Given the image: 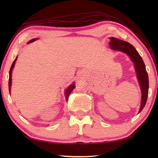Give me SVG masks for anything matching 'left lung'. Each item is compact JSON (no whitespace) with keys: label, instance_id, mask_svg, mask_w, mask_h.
<instances>
[{"label":"left lung","instance_id":"8db88e82","mask_svg":"<svg viewBox=\"0 0 158 158\" xmlns=\"http://www.w3.org/2000/svg\"><path fill=\"white\" fill-rule=\"evenodd\" d=\"M110 42L109 45L111 49L114 51H119L125 53L129 56L130 60L134 63V66L138 79L140 89H141V102L139 110V113L141 112L147 102L149 92V77L147 73L145 65L144 64L141 56L136 51L132 45L126 41H122L115 37H110Z\"/></svg>","mask_w":158,"mask_h":158}]
</instances>
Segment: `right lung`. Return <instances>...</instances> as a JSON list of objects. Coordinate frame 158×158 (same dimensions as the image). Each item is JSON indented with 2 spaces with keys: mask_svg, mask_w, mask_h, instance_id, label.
I'll return each mask as SVG.
<instances>
[{
  "mask_svg": "<svg viewBox=\"0 0 158 158\" xmlns=\"http://www.w3.org/2000/svg\"><path fill=\"white\" fill-rule=\"evenodd\" d=\"M36 40H37V39H31V41H29L28 42V44H29V43H32L35 41ZM17 59H18V56L16 57V58L15 59L14 61H13V62L12 63V65L11 66V69H10V70H9V93L10 92H11V84H12V79H11V77H12V70L13 69V68H14V66H15V62ZM75 88V83H73L71 85H70L68 88H66V89L65 90V92H64V95H65V98H66V101H68V98H69V96L70 93H71V92L73 90V89Z\"/></svg>",
  "mask_w": 158,
  "mask_h": 158,
  "instance_id": "obj_1",
  "label": "right lung"
}]
</instances>
